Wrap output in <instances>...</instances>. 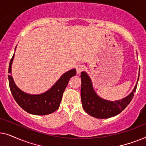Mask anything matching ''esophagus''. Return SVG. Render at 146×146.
I'll return each mask as SVG.
<instances>
[{
	"label": "esophagus",
	"mask_w": 146,
	"mask_h": 146,
	"mask_svg": "<svg viewBox=\"0 0 146 146\" xmlns=\"http://www.w3.org/2000/svg\"><path fill=\"white\" fill-rule=\"evenodd\" d=\"M84 65H78L76 66V72L78 74H80L82 71L84 70Z\"/></svg>",
	"instance_id": "34e87169"
}]
</instances>
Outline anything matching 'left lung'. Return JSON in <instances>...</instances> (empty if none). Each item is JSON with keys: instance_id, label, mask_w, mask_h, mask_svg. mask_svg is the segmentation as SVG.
<instances>
[{"instance_id": "8db88e82", "label": "left lung", "mask_w": 146, "mask_h": 146, "mask_svg": "<svg viewBox=\"0 0 146 146\" xmlns=\"http://www.w3.org/2000/svg\"><path fill=\"white\" fill-rule=\"evenodd\" d=\"M81 100L84 111L92 117L100 119L109 118L121 113L130 103L136 90L137 81L129 94L120 100L109 101L102 98L96 93L90 78L85 72H81Z\"/></svg>"}]
</instances>
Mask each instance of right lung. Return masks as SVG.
Instances as JSON below:
<instances>
[{
    "mask_svg": "<svg viewBox=\"0 0 146 146\" xmlns=\"http://www.w3.org/2000/svg\"><path fill=\"white\" fill-rule=\"evenodd\" d=\"M14 57L15 54L9 64V73L11 74ZM76 74V69H72L66 72L62 75L48 90L40 94H30L25 92L17 87L11 74L8 76V78L11 93L18 104L28 113L34 115H42L50 114L58 110L66 87L70 78L75 76Z\"/></svg>",
    "mask_w": 146,
    "mask_h": 146,
    "instance_id": "add662e5",
    "label": "right lung"
}]
</instances>
